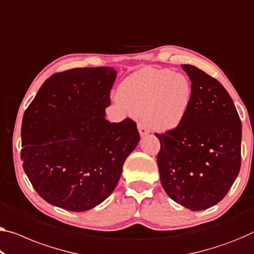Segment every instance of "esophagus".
<instances>
[{"label":"esophagus","instance_id":"esophagus-1","mask_svg":"<svg viewBox=\"0 0 254 254\" xmlns=\"http://www.w3.org/2000/svg\"><path fill=\"white\" fill-rule=\"evenodd\" d=\"M137 127H138V130H139V135L142 136V137H144V136L149 134V129H147V128L144 126L143 124H138Z\"/></svg>","mask_w":254,"mask_h":254}]
</instances>
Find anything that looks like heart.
<instances>
[{
	"instance_id": "obj_1",
	"label": "heart",
	"mask_w": 254,
	"mask_h": 254,
	"mask_svg": "<svg viewBox=\"0 0 254 254\" xmlns=\"http://www.w3.org/2000/svg\"><path fill=\"white\" fill-rule=\"evenodd\" d=\"M118 95L151 129L167 131L184 120L192 100V87L182 73L144 68L120 84Z\"/></svg>"
}]
</instances>
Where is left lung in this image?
<instances>
[{
  "instance_id": "obj_1",
  "label": "left lung",
  "mask_w": 254,
  "mask_h": 254,
  "mask_svg": "<svg viewBox=\"0 0 254 254\" xmlns=\"http://www.w3.org/2000/svg\"><path fill=\"white\" fill-rule=\"evenodd\" d=\"M192 100L178 127L162 134L157 157L166 193L192 211L217 204L228 193L241 168L242 123L232 97L213 77L183 64Z\"/></svg>"
}]
</instances>
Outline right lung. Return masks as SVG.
I'll return each instance as SVG.
<instances>
[{
  "instance_id": "1",
  "label": "right lung",
  "mask_w": 254,
  "mask_h": 254,
  "mask_svg": "<svg viewBox=\"0 0 254 254\" xmlns=\"http://www.w3.org/2000/svg\"><path fill=\"white\" fill-rule=\"evenodd\" d=\"M114 68H75L44 81L21 125L22 167L50 204L86 211L118 184L123 166L139 142L136 123L105 119Z\"/></svg>"
}]
</instances>
